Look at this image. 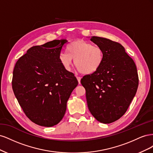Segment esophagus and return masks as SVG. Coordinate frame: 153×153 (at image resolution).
I'll list each match as a JSON object with an SVG mask.
<instances>
[{"label": "esophagus", "instance_id": "34e87169", "mask_svg": "<svg viewBox=\"0 0 153 153\" xmlns=\"http://www.w3.org/2000/svg\"><path fill=\"white\" fill-rule=\"evenodd\" d=\"M76 78H77V80H78V84H80V80H81V78L80 77H79V76H77L76 77Z\"/></svg>", "mask_w": 153, "mask_h": 153}]
</instances>
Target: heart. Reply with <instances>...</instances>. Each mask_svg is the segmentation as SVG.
<instances>
[{
	"instance_id": "1",
	"label": "heart",
	"mask_w": 153,
	"mask_h": 153,
	"mask_svg": "<svg viewBox=\"0 0 153 153\" xmlns=\"http://www.w3.org/2000/svg\"><path fill=\"white\" fill-rule=\"evenodd\" d=\"M67 52L59 55L60 63L66 71H70L74 59L76 68L84 75H91L101 68L103 62L104 53L98 46L84 40H76L69 44Z\"/></svg>"
}]
</instances>
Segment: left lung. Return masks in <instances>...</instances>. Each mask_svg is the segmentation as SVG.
Wrapping results in <instances>:
<instances>
[{"label":"left lung","instance_id":"obj_1","mask_svg":"<svg viewBox=\"0 0 153 153\" xmlns=\"http://www.w3.org/2000/svg\"><path fill=\"white\" fill-rule=\"evenodd\" d=\"M91 41L102 49L104 60L96 73L82 78L81 84L91 114L99 122L109 124L123 116L135 96L137 69L120 43L98 36Z\"/></svg>","mask_w":153,"mask_h":153}]
</instances>
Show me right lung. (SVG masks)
<instances>
[{
  "instance_id": "right-lung-1",
  "label": "right lung",
  "mask_w": 153,
  "mask_h": 153,
  "mask_svg": "<svg viewBox=\"0 0 153 153\" xmlns=\"http://www.w3.org/2000/svg\"><path fill=\"white\" fill-rule=\"evenodd\" d=\"M67 42L53 40L32 47L14 68V94L27 117L41 126H53L61 121L68 100L78 84L74 74L65 70L59 60Z\"/></svg>"
}]
</instances>
